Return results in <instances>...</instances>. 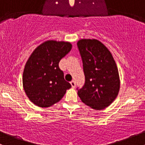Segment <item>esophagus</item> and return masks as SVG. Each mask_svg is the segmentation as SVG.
<instances>
[{
  "mask_svg": "<svg viewBox=\"0 0 145 145\" xmlns=\"http://www.w3.org/2000/svg\"><path fill=\"white\" fill-rule=\"evenodd\" d=\"M71 86H72V88L75 87V86H76L75 81H74V80H72V81L71 82Z\"/></svg>",
  "mask_w": 145,
  "mask_h": 145,
  "instance_id": "esophagus-1",
  "label": "esophagus"
}]
</instances>
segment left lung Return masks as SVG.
Instances as JSON below:
<instances>
[{
	"mask_svg": "<svg viewBox=\"0 0 145 145\" xmlns=\"http://www.w3.org/2000/svg\"><path fill=\"white\" fill-rule=\"evenodd\" d=\"M77 47L83 63L85 83L77 94L84 103L94 110L108 107L120 88L119 72L112 55L98 40L82 39Z\"/></svg>",
	"mask_w": 145,
	"mask_h": 145,
	"instance_id": "1",
	"label": "left lung"
}]
</instances>
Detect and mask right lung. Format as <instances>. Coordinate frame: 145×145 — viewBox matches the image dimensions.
<instances>
[{
    "label": "right lung",
    "mask_w": 145,
    "mask_h": 145,
    "mask_svg": "<svg viewBox=\"0 0 145 145\" xmlns=\"http://www.w3.org/2000/svg\"><path fill=\"white\" fill-rule=\"evenodd\" d=\"M72 48L68 42L48 40L38 46L28 59L23 72V86L30 101L47 107L59 102L71 84L64 79L59 63Z\"/></svg>",
    "instance_id": "add662e5"
}]
</instances>
